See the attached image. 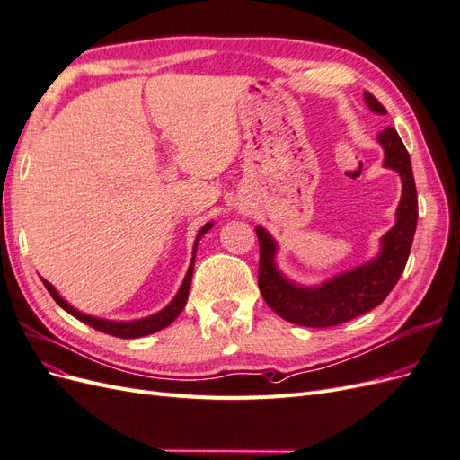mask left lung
<instances>
[{"instance_id": "obj_1", "label": "left lung", "mask_w": 460, "mask_h": 460, "mask_svg": "<svg viewBox=\"0 0 460 460\" xmlns=\"http://www.w3.org/2000/svg\"><path fill=\"white\" fill-rule=\"evenodd\" d=\"M365 100L374 113H385V107L370 92H365ZM378 142L385 151V166L397 171L402 180V196L397 207L395 226L382 238V252L374 261L332 278L318 288H301L288 282L278 272L274 264L276 243L257 226L261 249L259 289L269 307L288 323L309 328L343 324L378 307L405 270L419 220V198L411 157L392 127L378 134Z\"/></svg>"}]
</instances>
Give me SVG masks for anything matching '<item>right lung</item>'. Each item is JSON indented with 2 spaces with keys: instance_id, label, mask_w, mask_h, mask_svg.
<instances>
[{
  "instance_id": "right-lung-1",
  "label": "right lung",
  "mask_w": 460,
  "mask_h": 460,
  "mask_svg": "<svg viewBox=\"0 0 460 460\" xmlns=\"http://www.w3.org/2000/svg\"><path fill=\"white\" fill-rule=\"evenodd\" d=\"M213 225L208 222V225H205L199 234H198V240H196V245H193V255H196V247H198V242L201 240V235L211 228ZM193 262H196V257L191 259V264L188 269V274L184 278L182 282V288L178 289L176 297L171 301L169 307H164L161 313L157 314H151L147 318H142V320H132V323H113V320H103V318H95V316H90V314H84L76 311L75 307H71L65 299H61V296L55 291V288L44 280L41 278V282H44L46 289L51 294V297L55 299V303L59 305V307H63L66 313H71L75 318H78L80 323H84L95 330H100L103 333H109V336H115V338H124V340H130V338H142V336H149V333L153 332H159L163 328L169 326L171 323H174V318L182 313V309L186 307V301H188V294H190V284H191V274H193Z\"/></svg>"
}]
</instances>
